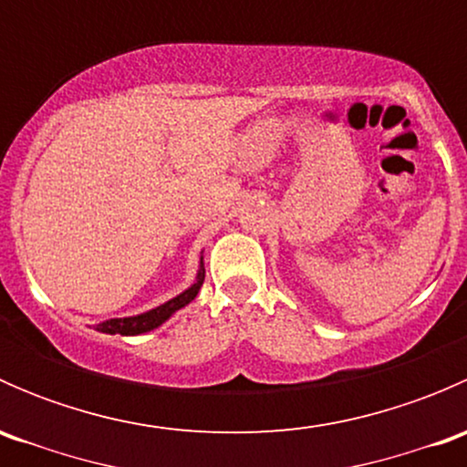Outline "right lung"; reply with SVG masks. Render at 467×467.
<instances>
[{"mask_svg":"<svg viewBox=\"0 0 467 467\" xmlns=\"http://www.w3.org/2000/svg\"><path fill=\"white\" fill-rule=\"evenodd\" d=\"M203 280H205V266H203V257H201L199 273H196L194 285L187 286V289L182 291V294H178L176 298L167 300L164 305H160V307H155V309H149V312L138 314V317L108 318V321L94 325V329H99V332H103V334H121V337H138V334L150 332V329L160 327L164 321H169V318H171L178 309H182L185 305H190L192 300L196 298V294L201 291V286H203Z\"/></svg>","mask_w":467,"mask_h":467,"instance_id":"right-lung-1","label":"right lung"}]
</instances>
